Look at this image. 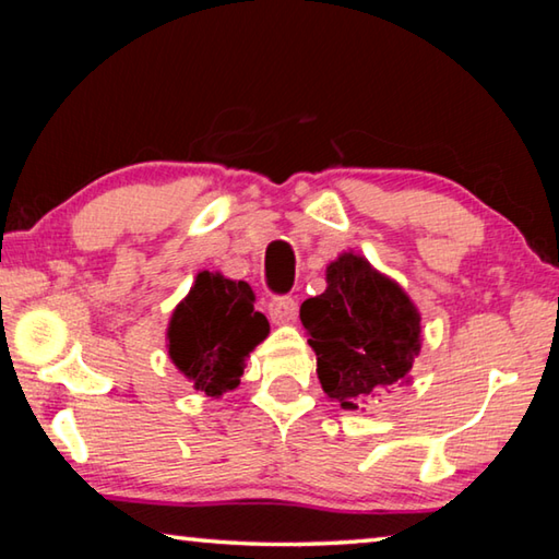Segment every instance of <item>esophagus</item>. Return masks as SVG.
Masks as SVG:
<instances>
[{
	"instance_id": "esophagus-1",
	"label": "esophagus",
	"mask_w": 559,
	"mask_h": 559,
	"mask_svg": "<svg viewBox=\"0 0 559 559\" xmlns=\"http://www.w3.org/2000/svg\"><path fill=\"white\" fill-rule=\"evenodd\" d=\"M296 300H293L290 296H278V298H271L269 302V316L273 323H290L293 318H296Z\"/></svg>"
}]
</instances>
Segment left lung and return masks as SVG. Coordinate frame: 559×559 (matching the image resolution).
<instances>
[{
  "label": "left lung",
  "mask_w": 559,
  "mask_h": 559,
  "mask_svg": "<svg viewBox=\"0 0 559 559\" xmlns=\"http://www.w3.org/2000/svg\"><path fill=\"white\" fill-rule=\"evenodd\" d=\"M328 288L300 306L318 380L343 409H359L409 380L421 349V316L400 283L347 251L325 271Z\"/></svg>",
  "instance_id": "obj_1"
}]
</instances>
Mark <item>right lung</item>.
Segmentation results:
<instances>
[{
	"mask_svg": "<svg viewBox=\"0 0 559 559\" xmlns=\"http://www.w3.org/2000/svg\"><path fill=\"white\" fill-rule=\"evenodd\" d=\"M251 286L202 271L167 328V353L194 390L222 396L241 382L246 357L269 335Z\"/></svg>",
	"mask_w": 559,
	"mask_h": 559,
	"instance_id": "1",
	"label": "right lung"
}]
</instances>
